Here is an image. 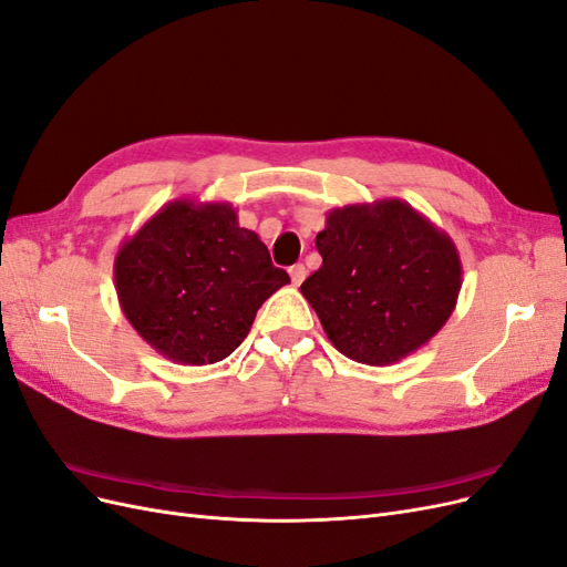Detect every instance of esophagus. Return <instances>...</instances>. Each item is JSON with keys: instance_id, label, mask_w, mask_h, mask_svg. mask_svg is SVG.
Listing matches in <instances>:
<instances>
[{"instance_id": "obj_1", "label": "esophagus", "mask_w": 567, "mask_h": 567, "mask_svg": "<svg viewBox=\"0 0 567 567\" xmlns=\"http://www.w3.org/2000/svg\"><path fill=\"white\" fill-rule=\"evenodd\" d=\"M288 275H290L292 286H300V284L305 281V277H307V269H305V265H292V267L288 269Z\"/></svg>"}]
</instances>
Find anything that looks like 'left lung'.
<instances>
[{
  "instance_id": "8db88e82",
  "label": "left lung",
  "mask_w": 567,
  "mask_h": 567,
  "mask_svg": "<svg viewBox=\"0 0 567 567\" xmlns=\"http://www.w3.org/2000/svg\"><path fill=\"white\" fill-rule=\"evenodd\" d=\"M323 265L300 286L332 347L393 365L433 339L463 284L456 244L402 199L347 205L316 235Z\"/></svg>"
}]
</instances>
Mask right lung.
I'll return each instance as SVG.
<instances>
[{
  "mask_svg": "<svg viewBox=\"0 0 567 567\" xmlns=\"http://www.w3.org/2000/svg\"><path fill=\"white\" fill-rule=\"evenodd\" d=\"M130 326L181 365L228 358L262 302L290 284L228 202L174 199L123 241L113 262Z\"/></svg>",
  "mask_w": 567,
  "mask_h": 567,
  "instance_id": "obj_1",
  "label": "right lung"
}]
</instances>
